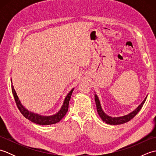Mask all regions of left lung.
<instances>
[{
  "label": "left lung",
  "instance_id": "1",
  "mask_svg": "<svg viewBox=\"0 0 156 156\" xmlns=\"http://www.w3.org/2000/svg\"><path fill=\"white\" fill-rule=\"evenodd\" d=\"M147 97L145 98L143 102L138 106V107L135 109L133 111H132L130 113H129L128 115H126L124 116H122V117H111V116H108L104 112V111L102 110L101 105V102L99 98L98 97L97 94H94V100L96 102V105H97V112L100 116L101 118L102 119V121L105 122L106 123L109 124V125H121V124H123L129 121L131 119H133L135 115H136L141 110V108L143 107L144 104L145 103V101H146Z\"/></svg>",
  "mask_w": 156,
  "mask_h": 156
}]
</instances>
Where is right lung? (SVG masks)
<instances>
[{
	"label": "right lung",
	"instance_id": "add662e5",
	"mask_svg": "<svg viewBox=\"0 0 156 156\" xmlns=\"http://www.w3.org/2000/svg\"><path fill=\"white\" fill-rule=\"evenodd\" d=\"M11 82L12 84H11L12 92L13 94V96H14L16 106H17L20 112H21V114L24 116L26 119H29V120L31 121V122H35L36 124L41 125H48L55 124V123H57V122H58L60 120H62V119L64 117L65 115L66 114V112H68L69 102V100H70L72 92L74 90V88H73L72 90L68 92V94H67V96H66L64 99L62 106L58 112H56L55 114L50 115V116H44V115H39L37 113H35V112H33L31 111H29L28 109L26 108L24 106L22 105L21 102L19 100L17 94H16V92L15 90L14 87H13L11 79Z\"/></svg>",
	"mask_w": 156,
	"mask_h": 156
}]
</instances>
